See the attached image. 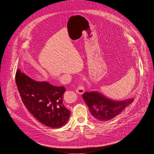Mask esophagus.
Returning a JSON list of instances; mask_svg holds the SVG:
<instances>
[{"instance_id": "esophagus-1", "label": "esophagus", "mask_w": 154, "mask_h": 154, "mask_svg": "<svg viewBox=\"0 0 154 154\" xmlns=\"http://www.w3.org/2000/svg\"><path fill=\"white\" fill-rule=\"evenodd\" d=\"M75 91L79 94H83V93L85 92V88L82 85H80V86H78V87L77 88L75 89Z\"/></svg>"}]
</instances>
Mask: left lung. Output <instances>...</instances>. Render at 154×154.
Masks as SVG:
<instances>
[{"label": "left lung", "mask_w": 154, "mask_h": 154, "mask_svg": "<svg viewBox=\"0 0 154 154\" xmlns=\"http://www.w3.org/2000/svg\"><path fill=\"white\" fill-rule=\"evenodd\" d=\"M83 99L92 116L101 121L114 118L134 101L133 98L119 101L112 100L97 91L85 92Z\"/></svg>", "instance_id": "8db88e82"}]
</instances>
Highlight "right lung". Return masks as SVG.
Returning a JSON list of instances; mask_svg holds the SVG:
<instances>
[{
  "label": "right lung",
  "instance_id": "right-lung-1",
  "mask_svg": "<svg viewBox=\"0 0 154 154\" xmlns=\"http://www.w3.org/2000/svg\"><path fill=\"white\" fill-rule=\"evenodd\" d=\"M16 83L22 101L38 121L52 128H59L67 123L71 112L63 103L64 86L35 80L19 69L16 73Z\"/></svg>",
  "mask_w": 154,
  "mask_h": 154
}]
</instances>
